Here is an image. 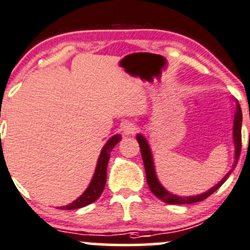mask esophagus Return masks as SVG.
Masks as SVG:
<instances>
[{"instance_id": "1", "label": "esophagus", "mask_w": 250, "mask_h": 250, "mask_svg": "<svg viewBox=\"0 0 250 250\" xmlns=\"http://www.w3.org/2000/svg\"><path fill=\"white\" fill-rule=\"evenodd\" d=\"M122 130L125 135H133L138 132V127L132 122H125L122 125Z\"/></svg>"}]
</instances>
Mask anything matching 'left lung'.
I'll return each mask as SVG.
<instances>
[{"label": "left lung", "instance_id": "1", "mask_svg": "<svg viewBox=\"0 0 250 250\" xmlns=\"http://www.w3.org/2000/svg\"><path fill=\"white\" fill-rule=\"evenodd\" d=\"M242 110L239 106L238 102L236 100V111H234V118H233V144H234V163L232 166V169L229 173H226V175L224 176L223 180L219 181L215 186H213L211 188H209L207 192L201 193L197 196H176L170 193L169 191L166 190L165 186L160 183L157 175H156L155 170V165H153V157L152 152H151L150 145H148L147 140L144 137L143 134L137 135V140L139 143L141 156H143L144 161V167H145V173H146V180H147V185L150 188L151 192L158 197L160 200H162L163 202L169 203V204H191L196 202H201V201L206 200L207 197L211 195L213 192H215L226 180L230 176L231 172L233 170L234 166L237 165V161L239 158V153H241V147H242Z\"/></svg>", "mask_w": 250, "mask_h": 250}]
</instances>
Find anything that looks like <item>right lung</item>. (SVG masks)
Listing matches in <instances>:
<instances>
[{
	"instance_id": "1",
	"label": "right lung",
	"mask_w": 250,
	"mask_h": 250,
	"mask_svg": "<svg viewBox=\"0 0 250 250\" xmlns=\"http://www.w3.org/2000/svg\"><path fill=\"white\" fill-rule=\"evenodd\" d=\"M122 139L121 134H115L113 137H111L107 143L105 144L104 147L102 148V152H100L99 158H98L97 168H95L94 175H93L92 181L89 183V186L85 188L84 192L77 198L76 201H74L72 203L67 204V206L62 207V209H66V210H71V209H78L82 208V207L88 206V204L95 202L98 198L102 195L103 190L105 188V184H106V168H107V162L110 160V152L112 151V148L115 147L116 144H118Z\"/></svg>"
}]
</instances>
